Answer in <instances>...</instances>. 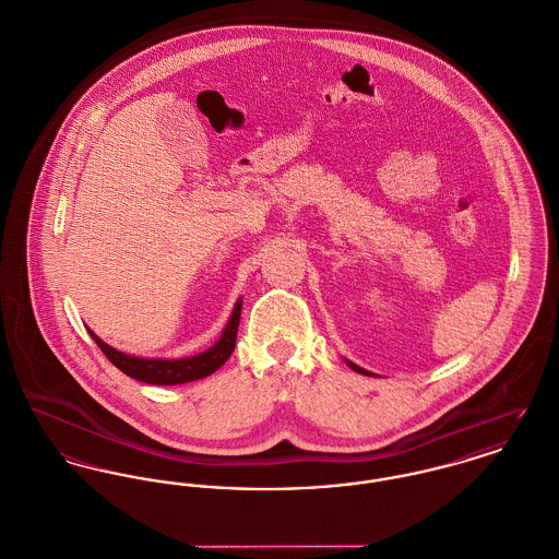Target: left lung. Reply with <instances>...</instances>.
Instances as JSON below:
<instances>
[{"mask_svg":"<svg viewBox=\"0 0 559 559\" xmlns=\"http://www.w3.org/2000/svg\"><path fill=\"white\" fill-rule=\"evenodd\" d=\"M348 366H350L355 372H359V374H370L368 370H364V368H359V366H355V364H350V361H348Z\"/></svg>","mask_w":559,"mask_h":559,"instance_id":"1","label":"left lung"}]
</instances>
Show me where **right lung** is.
Segmentation results:
<instances>
[{"label": "right lung", "mask_w": 559, "mask_h": 559, "mask_svg": "<svg viewBox=\"0 0 559 559\" xmlns=\"http://www.w3.org/2000/svg\"><path fill=\"white\" fill-rule=\"evenodd\" d=\"M240 310H242V301H236L234 312L229 317V323L223 332V336L218 338L215 346H211L209 350L193 355V357H185V359H142V357H131L126 355L112 346L104 343L102 338H97L91 330V338L102 348V353L131 379L148 383V385H180V383H191L204 377H211L216 372L227 357L234 353L236 346V334H238V323H240Z\"/></svg>", "instance_id": "add662e5"}]
</instances>
